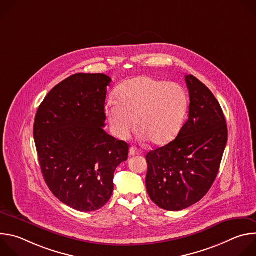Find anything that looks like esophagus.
I'll list each match as a JSON object with an SVG mask.
<instances>
[{"instance_id":"1","label":"esophagus","mask_w":256,"mask_h":256,"mask_svg":"<svg viewBox=\"0 0 256 256\" xmlns=\"http://www.w3.org/2000/svg\"><path fill=\"white\" fill-rule=\"evenodd\" d=\"M140 151H138L136 147H132L130 149V156H136V155H140Z\"/></svg>"}]
</instances>
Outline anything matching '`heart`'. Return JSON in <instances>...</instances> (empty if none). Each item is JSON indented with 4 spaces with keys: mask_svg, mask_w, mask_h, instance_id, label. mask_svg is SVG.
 <instances>
[{
    "mask_svg": "<svg viewBox=\"0 0 256 256\" xmlns=\"http://www.w3.org/2000/svg\"><path fill=\"white\" fill-rule=\"evenodd\" d=\"M116 100L105 104V116L112 134L124 140L134 132L136 124L142 138L158 146L177 136L188 108L184 87L149 76H138L122 83L116 93Z\"/></svg>",
    "mask_w": 256,
    "mask_h": 256,
    "instance_id": "b5f03b06",
    "label": "heart"
}]
</instances>
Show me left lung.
Segmentation results:
<instances>
[{
	"label": "left lung",
	"mask_w": 256,
	"mask_h": 256,
	"mask_svg": "<svg viewBox=\"0 0 256 256\" xmlns=\"http://www.w3.org/2000/svg\"><path fill=\"white\" fill-rule=\"evenodd\" d=\"M188 120L176 138L146 156V186L151 200L166 210H184L200 202L218 175L228 140L221 108L198 79L186 76Z\"/></svg>",
	"instance_id": "left-lung-1"
}]
</instances>
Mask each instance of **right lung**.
Wrapping results in <instances>:
<instances>
[{
    "mask_svg": "<svg viewBox=\"0 0 256 256\" xmlns=\"http://www.w3.org/2000/svg\"><path fill=\"white\" fill-rule=\"evenodd\" d=\"M103 74L72 75L46 96L33 136L44 178L62 204L79 212L101 208L112 198L114 174L128 144L105 132Z\"/></svg>",
    "mask_w": 256,
    "mask_h": 256,
    "instance_id": "right-lung-1",
    "label": "right lung"
}]
</instances>
